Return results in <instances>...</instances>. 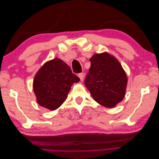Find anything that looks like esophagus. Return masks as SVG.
Here are the masks:
<instances>
[{"label": "esophagus", "mask_w": 159, "mask_h": 159, "mask_svg": "<svg viewBox=\"0 0 159 159\" xmlns=\"http://www.w3.org/2000/svg\"><path fill=\"white\" fill-rule=\"evenodd\" d=\"M84 75L83 73H80L78 74V77L80 78L81 81H83L84 80Z\"/></svg>", "instance_id": "1"}]
</instances>
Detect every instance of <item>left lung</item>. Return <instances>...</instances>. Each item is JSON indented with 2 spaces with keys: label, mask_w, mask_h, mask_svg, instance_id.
<instances>
[{
  "label": "left lung",
  "mask_w": 159,
  "mask_h": 159,
  "mask_svg": "<svg viewBox=\"0 0 159 159\" xmlns=\"http://www.w3.org/2000/svg\"><path fill=\"white\" fill-rule=\"evenodd\" d=\"M84 83L95 102L108 108L121 102L127 78L116 58L107 53L94 54Z\"/></svg>",
  "instance_id": "left-lung-1"
}]
</instances>
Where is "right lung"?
I'll return each instance as SVG.
<instances>
[{
	"label": "right lung",
	"instance_id": "obj_1",
	"mask_svg": "<svg viewBox=\"0 0 159 159\" xmlns=\"http://www.w3.org/2000/svg\"><path fill=\"white\" fill-rule=\"evenodd\" d=\"M79 81L78 77L62 60L56 58L48 61L34 80L37 102L50 110L57 109L64 102L71 85Z\"/></svg>",
	"mask_w": 159,
	"mask_h": 159
}]
</instances>
